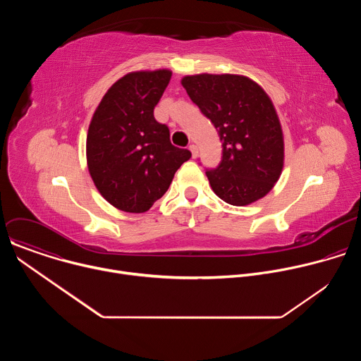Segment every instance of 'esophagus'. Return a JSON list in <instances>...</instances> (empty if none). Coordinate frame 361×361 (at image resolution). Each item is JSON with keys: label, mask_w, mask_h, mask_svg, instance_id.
Returning <instances> with one entry per match:
<instances>
[{"label": "esophagus", "mask_w": 361, "mask_h": 361, "mask_svg": "<svg viewBox=\"0 0 361 361\" xmlns=\"http://www.w3.org/2000/svg\"><path fill=\"white\" fill-rule=\"evenodd\" d=\"M188 149H190V151H191V154H192V159H195V157H197V152H198L197 145H195V144H190Z\"/></svg>", "instance_id": "34e87169"}]
</instances>
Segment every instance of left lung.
<instances>
[{
  "instance_id": "8db88e82",
  "label": "left lung",
  "mask_w": 361,
  "mask_h": 361,
  "mask_svg": "<svg viewBox=\"0 0 361 361\" xmlns=\"http://www.w3.org/2000/svg\"><path fill=\"white\" fill-rule=\"evenodd\" d=\"M181 84L220 135L221 161L205 171L213 191L231 205L263 198L284 164L283 130L267 92L235 74L185 75Z\"/></svg>"
}]
</instances>
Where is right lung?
Listing matches in <instances>:
<instances>
[{"label": "right lung", "mask_w": 361, "mask_h": 361, "mask_svg": "<svg viewBox=\"0 0 361 361\" xmlns=\"http://www.w3.org/2000/svg\"><path fill=\"white\" fill-rule=\"evenodd\" d=\"M170 70L134 71L102 97L87 134V164L99 191L116 209L145 213L169 190L191 152L174 147L170 130L154 118Z\"/></svg>", "instance_id": "obj_1"}]
</instances>
